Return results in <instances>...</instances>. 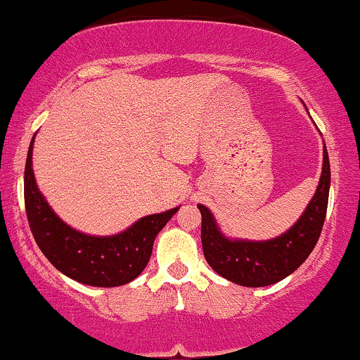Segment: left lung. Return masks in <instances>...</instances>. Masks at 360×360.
Wrapping results in <instances>:
<instances>
[{
  "mask_svg": "<svg viewBox=\"0 0 360 360\" xmlns=\"http://www.w3.org/2000/svg\"><path fill=\"white\" fill-rule=\"evenodd\" d=\"M329 188L330 165L324 144L321 179L312 199L285 233L267 240L227 238L209 207L198 204L202 216L201 240L207 264L224 279L244 288H264L285 279L306 261L319 240Z\"/></svg>",
  "mask_w": 360,
  "mask_h": 360,
  "instance_id": "obj_1",
  "label": "left lung"
}]
</instances>
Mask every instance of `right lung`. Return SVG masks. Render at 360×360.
I'll return each mask as SVG.
<instances>
[{
    "label": "right lung",
    "instance_id": "add662e5",
    "mask_svg": "<svg viewBox=\"0 0 360 360\" xmlns=\"http://www.w3.org/2000/svg\"><path fill=\"white\" fill-rule=\"evenodd\" d=\"M36 136V134H34ZM31 139L25 167L26 216L36 244L63 274L94 288H117L134 281L151 259L153 244L177 207L141 217L112 236H91L68 226L36 184Z\"/></svg>",
    "mask_w": 360,
    "mask_h": 360
}]
</instances>
